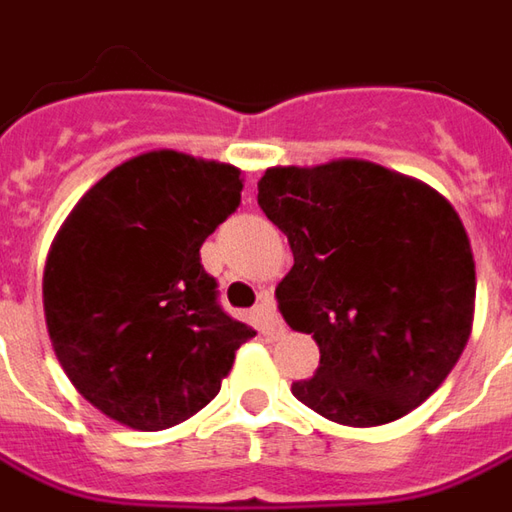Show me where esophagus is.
<instances>
[{
	"instance_id": "esophagus-1",
	"label": "esophagus",
	"mask_w": 512,
	"mask_h": 512,
	"mask_svg": "<svg viewBox=\"0 0 512 512\" xmlns=\"http://www.w3.org/2000/svg\"><path fill=\"white\" fill-rule=\"evenodd\" d=\"M253 318H256V324L262 332H270V335H279L281 332V321H279V312H276V304H273V298L262 296V301L256 304V310H253Z\"/></svg>"
}]
</instances>
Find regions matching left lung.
<instances>
[{
  "label": "left lung",
  "mask_w": 512,
  "mask_h": 512,
  "mask_svg": "<svg viewBox=\"0 0 512 512\" xmlns=\"http://www.w3.org/2000/svg\"><path fill=\"white\" fill-rule=\"evenodd\" d=\"M259 205L287 236L276 287L321 363L293 394L338 425L406 417L451 375L473 329L476 264L454 205L423 180L358 157L273 166Z\"/></svg>",
  "instance_id": "1"
}]
</instances>
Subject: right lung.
I'll use <instances>...</instances> for the list:
<instances>
[{"label":"right lung","mask_w":512,"mask_h":512,"mask_svg":"<svg viewBox=\"0 0 512 512\" xmlns=\"http://www.w3.org/2000/svg\"><path fill=\"white\" fill-rule=\"evenodd\" d=\"M242 185L231 163L157 149L112 168L58 228L41 281L50 344L109 420L163 431L194 417L256 335L219 310L200 264Z\"/></svg>","instance_id":"add662e5"}]
</instances>
